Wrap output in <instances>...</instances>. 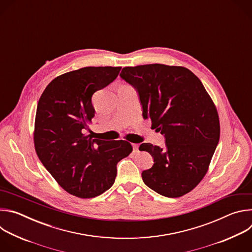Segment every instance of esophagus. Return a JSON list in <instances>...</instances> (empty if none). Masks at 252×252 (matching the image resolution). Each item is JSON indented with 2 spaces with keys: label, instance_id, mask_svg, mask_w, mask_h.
I'll return each mask as SVG.
<instances>
[{
  "label": "esophagus",
  "instance_id": "obj_1",
  "mask_svg": "<svg viewBox=\"0 0 252 252\" xmlns=\"http://www.w3.org/2000/svg\"><path fill=\"white\" fill-rule=\"evenodd\" d=\"M138 147H139V145H137V143H132V148H133V152L134 153H137Z\"/></svg>",
  "mask_w": 252,
  "mask_h": 252
}]
</instances>
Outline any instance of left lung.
Instances as JSON below:
<instances>
[{"label":"left lung","mask_w":252,"mask_h":252,"mask_svg":"<svg viewBox=\"0 0 252 252\" xmlns=\"http://www.w3.org/2000/svg\"><path fill=\"white\" fill-rule=\"evenodd\" d=\"M138 92L142 117L165 136V148L141 143L154 158L142 181L166 197L191 191L206 174L220 140V117L212 98L191 70L161 63L126 66L120 75Z\"/></svg>","instance_id":"left-lung-1"}]
</instances>
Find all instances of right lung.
<instances>
[{
  "instance_id": "obj_1",
  "label": "right lung",
  "mask_w": 252,
  "mask_h": 252,
  "mask_svg": "<svg viewBox=\"0 0 252 252\" xmlns=\"http://www.w3.org/2000/svg\"><path fill=\"white\" fill-rule=\"evenodd\" d=\"M122 66H86L55 78L42 94L33 128L40 160L66 192L95 197L112 188L117 163L132 152L126 140L93 139L86 131L94 93L117 79Z\"/></svg>"
}]
</instances>
